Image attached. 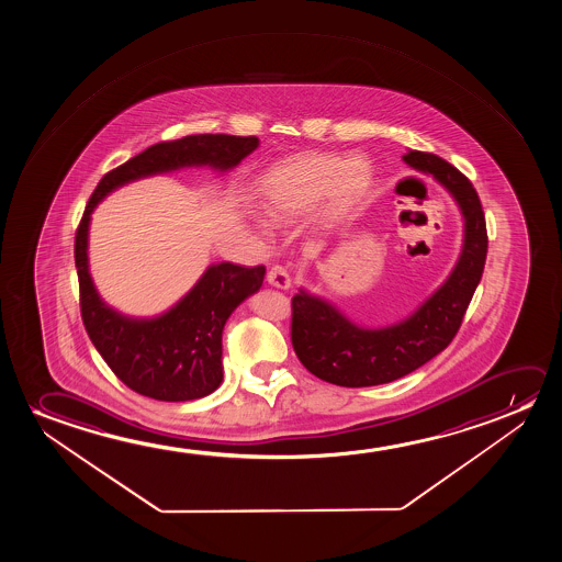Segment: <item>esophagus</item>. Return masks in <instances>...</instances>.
Returning <instances> with one entry per match:
<instances>
[{"mask_svg": "<svg viewBox=\"0 0 562 562\" xmlns=\"http://www.w3.org/2000/svg\"><path fill=\"white\" fill-rule=\"evenodd\" d=\"M267 280H269L270 285L280 288V290H288L292 285V278L288 274V270L284 267H280V265L270 267L269 272H267Z\"/></svg>", "mask_w": 562, "mask_h": 562, "instance_id": "obj_1", "label": "esophagus"}]
</instances>
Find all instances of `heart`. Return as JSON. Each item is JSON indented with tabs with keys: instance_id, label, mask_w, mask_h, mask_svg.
<instances>
[{
	"instance_id": "1",
	"label": "heart",
	"mask_w": 562,
	"mask_h": 562,
	"mask_svg": "<svg viewBox=\"0 0 562 562\" xmlns=\"http://www.w3.org/2000/svg\"><path fill=\"white\" fill-rule=\"evenodd\" d=\"M370 186V169L361 159L308 154L270 172L262 188V213L277 224L292 223L324 198V213L346 215Z\"/></svg>"
}]
</instances>
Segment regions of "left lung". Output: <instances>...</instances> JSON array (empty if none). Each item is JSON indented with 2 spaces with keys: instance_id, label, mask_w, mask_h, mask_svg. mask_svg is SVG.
<instances>
[{
  "instance_id": "left-lung-1",
  "label": "left lung",
  "mask_w": 562,
  "mask_h": 562,
  "mask_svg": "<svg viewBox=\"0 0 562 562\" xmlns=\"http://www.w3.org/2000/svg\"><path fill=\"white\" fill-rule=\"evenodd\" d=\"M403 161L430 172L453 193L464 215V246L446 284L415 315L380 330H364L326 301L297 293L292 300V346L301 364L330 384H387L441 353L461 328L484 272L487 228L480 198L461 170L438 155L411 149Z\"/></svg>"
}]
</instances>
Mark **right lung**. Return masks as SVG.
I'll use <instances>...</instances> for the list:
<instances>
[{"instance_id":"add662e5","label":"right lung","mask_w":562,"mask_h":562,"mask_svg":"<svg viewBox=\"0 0 562 562\" xmlns=\"http://www.w3.org/2000/svg\"><path fill=\"white\" fill-rule=\"evenodd\" d=\"M259 146L255 136L195 134L159 142L109 170L93 190L75 236L80 315L93 347L132 392L157 401H190L215 392L223 382V328L232 311L262 285L265 267L221 262L209 267L192 292L151 321H134L109 308L88 272V224L109 192L136 178L209 165L228 170Z\"/></svg>"}]
</instances>
